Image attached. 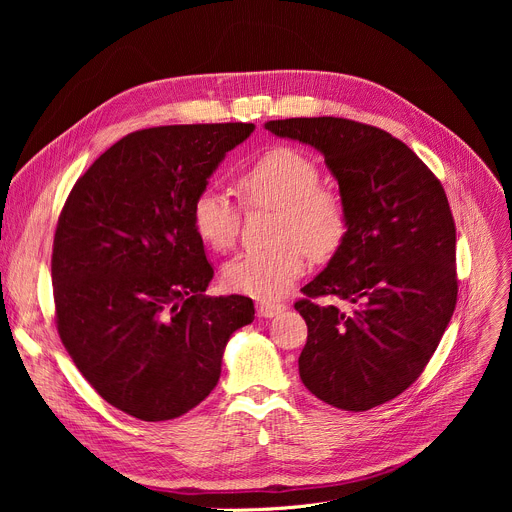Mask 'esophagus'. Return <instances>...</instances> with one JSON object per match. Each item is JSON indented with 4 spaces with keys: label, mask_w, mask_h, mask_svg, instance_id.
<instances>
[{
    "label": "esophagus",
    "mask_w": 512,
    "mask_h": 512,
    "mask_svg": "<svg viewBox=\"0 0 512 512\" xmlns=\"http://www.w3.org/2000/svg\"><path fill=\"white\" fill-rule=\"evenodd\" d=\"M286 309V305L284 303H272V301H259L257 303V313L261 315V317H274V315H278V313H282Z\"/></svg>",
    "instance_id": "34e87169"
}]
</instances>
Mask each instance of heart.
Here are the masks:
<instances>
[{"mask_svg": "<svg viewBox=\"0 0 512 512\" xmlns=\"http://www.w3.org/2000/svg\"><path fill=\"white\" fill-rule=\"evenodd\" d=\"M242 205L276 209V245L238 255L224 267V282L257 299L282 297L305 270L309 255L328 261L351 226V209L338 186L321 180V168L305 151L278 145L236 176ZM197 236L213 251H228L240 232L238 205L215 188H203L191 207Z\"/></svg>", "mask_w": 512, "mask_h": 512, "instance_id": "1", "label": "heart"}]
</instances>
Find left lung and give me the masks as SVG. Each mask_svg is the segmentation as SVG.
Instances as JSON below:
<instances>
[{
  "instance_id": "left-lung-1",
  "label": "left lung",
  "mask_w": 512,
  "mask_h": 512,
  "mask_svg": "<svg viewBox=\"0 0 512 512\" xmlns=\"http://www.w3.org/2000/svg\"><path fill=\"white\" fill-rule=\"evenodd\" d=\"M324 153L351 209L328 267L294 303L307 344L305 388L369 411L417 382L456 307V228L440 178L390 132L346 118L265 124Z\"/></svg>"
}]
</instances>
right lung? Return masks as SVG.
Wrapping results in <instances>:
<instances>
[{"mask_svg": "<svg viewBox=\"0 0 512 512\" xmlns=\"http://www.w3.org/2000/svg\"><path fill=\"white\" fill-rule=\"evenodd\" d=\"M253 124H174L126 134L76 180L51 253L56 328L93 390L141 421L195 409L220 380L247 297H207L213 278L195 197Z\"/></svg>", "mask_w": 512, "mask_h": 512, "instance_id": "1", "label": "right lung"}]
</instances>
